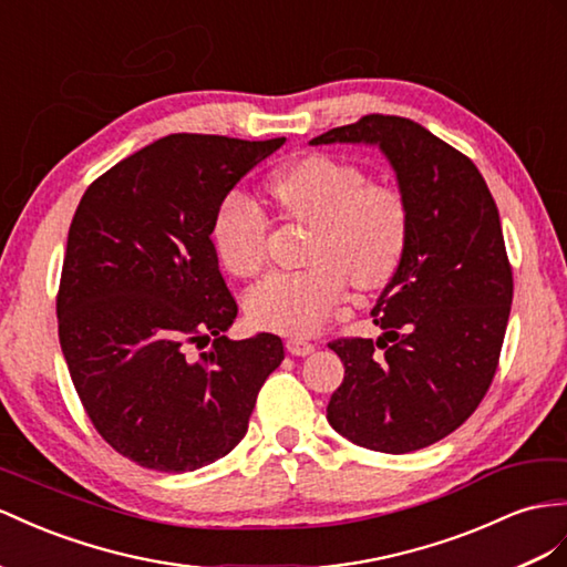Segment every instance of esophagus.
<instances>
[{
	"label": "esophagus",
	"instance_id": "esophagus-1",
	"mask_svg": "<svg viewBox=\"0 0 567 567\" xmlns=\"http://www.w3.org/2000/svg\"><path fill=\"white\" fill-rule=\"evenodd\" d=\"M285 347H287V352L295 354V357H307V354L313 352V344L307 342V340H299V338H289L285 342Z\"/></svg>",
	"mask_w": 567,
	"mask_h": 567
}]
</instances>
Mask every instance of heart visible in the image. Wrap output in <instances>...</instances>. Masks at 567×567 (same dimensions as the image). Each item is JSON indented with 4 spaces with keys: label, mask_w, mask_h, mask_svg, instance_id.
Masks as SVG:
<instances>
[{
    "label": "heart",
    "mask_w": 567,
    "mask_h": 567,
    "mask_svg": "<svg viewBox=\"0 0 567 567\" xmlns=\"http://www.w3.org/2000/svg\"><path fill=\"white\" fill-rule=\"evenodd\" d=\"M272 200L289 220L311 225L309 268L275 272L246 297L254 326L303 338L321 328L350 280L359 289L383 285L408 241V208L393 186L367 184L357 165L307 155L272 174ZM213 237L227 270L254 278L268 264L270 217L246 194H229Z\"/></svg>",
    "instance_id": "1"
}]
</instances>
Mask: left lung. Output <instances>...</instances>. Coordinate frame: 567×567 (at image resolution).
<instances>
[{"instance_id": "1", "label": "left lung", "mask_w": 567, "mask_h": 567, "mask_svg": "<svg viewBox=\"0 0 567 567\" xmlns=\"http://www.w3.org/2000/svg\"><path fill=\"white\" fill-rule=\"evenodd\" d=\"M323 143L379 145L408 208L402 258L371 311L385 332L328 342L344 364L328 422L361 447L412 453L467 422L496 375L513 303L496 200L467 155L412 120L367 114L311 138Z\"/></svg>"}]
</instances>
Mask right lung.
<instances>
[{
  "label": "right lung",
  "instance_id": "add662e5",
  "mask_svg": "<svg viewBox=\"0 0 567 567\" xmlns=\"http://www.w3.org/2000/svg\"><path fill=\"white\" fill-rule=\"evenodd\" d=\"M282 143L165 136L100 174L71 220L62 352L95 431L145 470L225 457L285 359L270 332L225 336L239 309L210 239L225 196Z\"/></svg>",
  "mask_w": 567,
  "mask_h": 567
}]
</instances>
